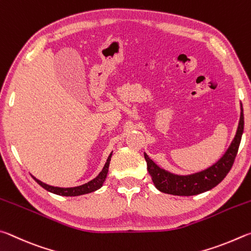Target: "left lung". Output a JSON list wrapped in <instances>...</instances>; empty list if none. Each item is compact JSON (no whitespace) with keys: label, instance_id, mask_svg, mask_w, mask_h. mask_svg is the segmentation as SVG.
<instances>
[{"label":"left lung","instance_id":"8db88e82","mask_svg":"<svg viewBox=\"0 0 251 251\" xmlns=\"http://www.w3.org/2000/svg\"><path fill=\"white\" fill-rule=\"evenodd\" d=\"M240 107L241 112L238 129H237L236 135L230 143L229 148H228L225 154L222 156L221 160H218L214 165L201 171V172L191 175H177L170 173L168 171L161 169L160 166H157L148 156V154L144 153L149 174L151 175L152 181L157 190L171 195L192 196L212 190L213 187L218 185L230 171L232 164H234L237 152H238L241 135L244 132L243 105H240Z\"/></svg>","mask_w":251,"mask_h":251}]
</instances>
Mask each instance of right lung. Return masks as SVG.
Wrapping results in <instances>:
<instances>
[{
	"label": "right lung",
	"instance_id": "obj_1",
	"mask_svg": "<svg viewBox=\"0 0 251 251\" xmlns=\"http://www.w3.org/2000/svg\"><path fill=\"white\" fill-rule=\"evenodd\" d=\"M111 155H112V153H110V155L108 156V160H107V162H105L103 169L99 173L98 176H97L94 179H91L90 182L83 184V185H80V186L67 187V188L55 187V186L47 185V184L41 182V181H39V179L35 178L34 176L33 177H34L35 181H36L43 188H45L46 191L50 192V193H54V194H57V195H61V196H78V195L88 194V193L95 192V191L98 190V188H100L101 186H102L103 182L105 181V177H107L110 160H111Z\"/></svg>",
	"mask_w": 251,
	"mask_h": 251
}]
</instances>
